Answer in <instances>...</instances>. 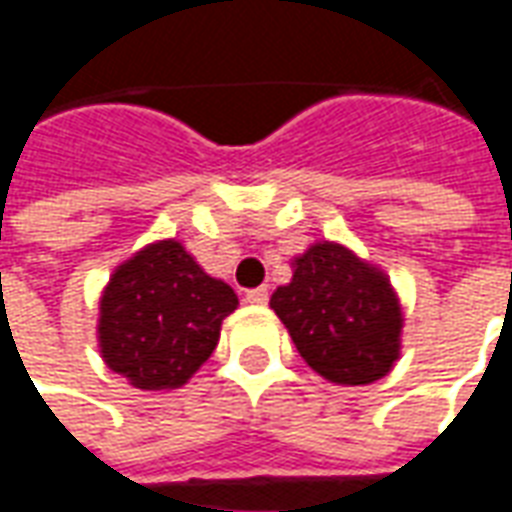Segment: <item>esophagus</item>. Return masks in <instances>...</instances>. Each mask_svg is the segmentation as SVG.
I'll use <instances>...</instances> for the list:
<instances>
[{"instance_id": "1", "label": "esophagus", "mask_w": 512, "mask_h": 512, "mask_svg": "<svg viewBox=\"0 0 512 512\" xmlns=\"http://www.w3.org/2000/svg\"><path fill=\"white\" fill-rule=\"evenodd\" d=\"M246 304H252V307H263L268 301V290L266 288H255V290H246Z\"/></svg>"}]
</instances>
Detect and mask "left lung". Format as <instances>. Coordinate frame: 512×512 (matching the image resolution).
<instances>
[{
	"instance_id": "1",
	"label": "left lung",
	"mask_w": 512,
	"mask_h": 512,
	"mask_svg": "<svg viewBox=\"0 0 512 512\" xmlns=\"http://www.w3.org/2000/svg\"><path fill=\"white\" fill-rule=\"evenodd\" d=\"M307 365L332 384L384 378L400 359L403 307L384 271L334 241L293 260V279L271 296Z\"/></svg>"
}]
</instances>
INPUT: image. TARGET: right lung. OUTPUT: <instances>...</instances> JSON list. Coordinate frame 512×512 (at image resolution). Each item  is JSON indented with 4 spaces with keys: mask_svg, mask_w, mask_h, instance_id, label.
<instances>
[{
    "mask_svg": "<svg viewBox=\"0 0 512 512\" xmlns=\"http://www.w3.org/2000/svg\"><path fill=\"white\" fill-rule=\"evenodd\" d=\"M238 296L180 241H153L115 268L98 301V348L112 373L147 392L178 389L219 343Z\"/></svg>",
    "mask_w": 512,
    "mask_h": 512,
    "instance_id": "1",
    "label": "right lung"
}]
</instances>
